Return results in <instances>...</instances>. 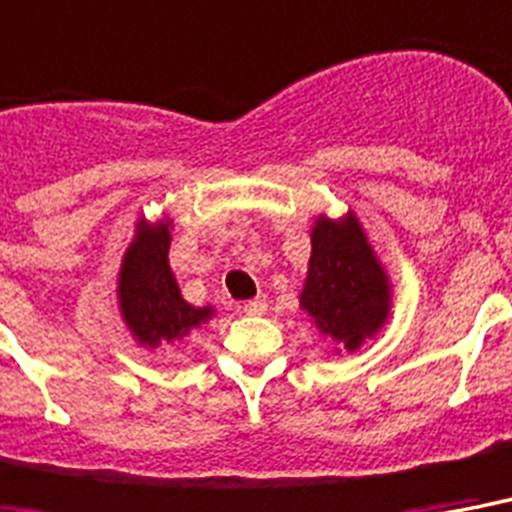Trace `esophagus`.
<instances>
[{
    "label": "esophagus",
    "instance_id": "esophagus-1",
    "mask_svg": "<svg viewBox=\"0 0 512 512\" xmlns=\"http://www.w3.org/2000/svg\"><path fill=\"white\" fill-rule=\"evenodd\" d=\"M240 310H243L245 315H264V312H267V299H264V296H256V299L243 301Z\"/></svg>",
    "mask_w": 512,
    "mask_h": 512
}]
</instances>
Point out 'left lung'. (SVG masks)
Segmentation results:
<instances>
[{
	"mask_svg": "<svg viewBox=\"0 0 512 512\" xmlns=\"http://www.w3.org/2000/svg\"><path fill=\"white\" fill-rule=\"evenodd\" d=\"M310 264L299 310L336 355L358 352L390 320L392 280L376 256L358 213H320L310 229Z\"/></svg>",
	"mask_w": 512,
	"mask_h": 512,
	"instance_id": "8db88e82",
	"label": "left lung"
}]
</instances>
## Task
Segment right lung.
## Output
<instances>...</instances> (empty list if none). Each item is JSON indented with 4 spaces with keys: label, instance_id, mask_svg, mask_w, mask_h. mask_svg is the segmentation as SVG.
<instances>
[{
    "label": "right lung",
    "instance_id": "right-lung-1",
    "mask_svg": "<svg viewBox=\"0 0 512 512\" xmlns=\"http://www.w3.org/2000/svg\"><path fill=\"white\" fill-rule=\"evenodd\" d=\"M173 219L138 216L117 272V310L138 347L146 352L184 342L194 328L216 318V307H192L181 296L168 251Z\"/></svg>",
    "mask_w": 512,
    "mask_h": 512
}]
</instances>
